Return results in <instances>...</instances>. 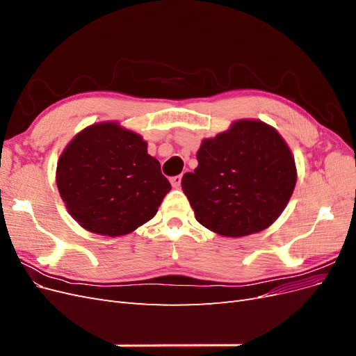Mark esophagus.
<instances>
[{"label":"esophagus","instance_id":"34e87169","mask_svg":"<svg viewBox=\"0 0 356 356\" xmlns=\"http://www.w3.org/2000/svg\"><path fill=\"white\" fill-rule=\"evenodd\" d=\"M181 179H182V175H175L170 178V184L174 188H178L181 186Z\"/></svg>","mask_w":356,"mask_h":356}]
</instances>
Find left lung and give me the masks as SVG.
I'll return each instance as SVG.
<instances>
[{
    "label": "left lung",
    "mask_w": 356,
    "mask_h": 356,
    "mask_svg": "<svg viewBox=\"0 0 356 356\" xmlns=\"http://www.w3.org/2000/svg\"><path fill=\"white\" fill-rule=\"evenodd\" d=\"M195 172L181 186L196 220L229 238L267 229L293 195L297 170L286 143L273 127L239 120L227 132L204 139Z\"/></svg>",
    "instance_id": "8db88e82"
}]
</instances>
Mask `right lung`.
I'll return each instance as SVG.
<instances>
[{
    "label": "right lung",
    "mask_w": 356,
    "mask_h": 356,
    "mask_svg": "<svg viewBox=\"0 0 356 356\" xmlns=\"http://www.w3.org/2000/svg\"><path fill=\"white\" fill-rule=\"evenodd\" d=\"M56 184L81 227L111 238L152 220L170 191L147 143L117 123L89 126L72 139L58 161Z\"/></svg>",
    "instance_id": "obj_1"
}]
</instances>
